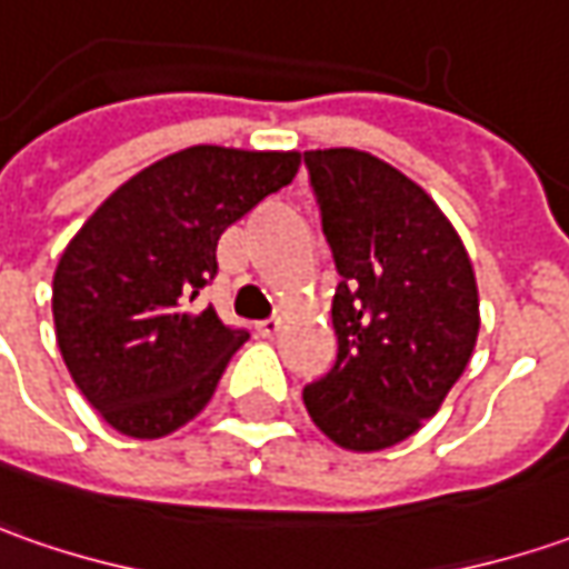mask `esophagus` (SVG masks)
<instances>
[{"instance_id":"1","label":"esophagus","mask_w":569,"mask_h":569,"mask_svg":"<svg viewBox=\"0 0 569 569\" xmlns=\"http://www.w3.org/2000/svg\"><path fill=\"white\" fill-rule=\"evenodd\" d=\"M280 327H283V321H280V318H267V321L254 323L258 337H273V333H280Z\"/></svg>"}]
</instances>
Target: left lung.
Returning a JSON list of instances; mask_svg holds the SVG:
<instances>
[{"mask_svg": "<svg viewBox=\"0 0 569 569\" xmlns=\"http://www.w3.org/2000/svg\"><path fill=\"white\" fill-rule=\"evenodd\" d=\"M323 236L343 283L337 362L302 390L343 450L375 453L416 435L460 381L479 340V286L435 198L356 148L305 150Z\"/></svg>", "mask_w": 569, "mask_h": 569, "instance_id": "left-lung-1", "label": "left lung"}]
</instances>
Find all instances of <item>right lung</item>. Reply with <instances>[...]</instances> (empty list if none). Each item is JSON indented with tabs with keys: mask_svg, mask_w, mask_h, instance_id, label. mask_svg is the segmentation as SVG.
I'll return each instance as SVG.
<instances>
[{
	"mask_svg": "<svg viewBox=\"0 0 569 569\" xmlns=\"http://www.w3.org/2000/svg\"><path fill=\"white\" fill-rule=\"evenodd\" d=\"M299 163V150L169 153L116 188L66 246L52 277L56 343L119 435L167 438L210 402L248 333L191 302L217 277L220 236Z\"/></svg>",
	"mask_w": 569,
	"mask_h": 569,
	"instance_id": "1",
	"label": "right lung"
}]
</instances>
